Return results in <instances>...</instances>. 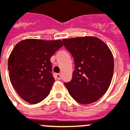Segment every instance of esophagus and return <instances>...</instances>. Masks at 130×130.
<instances>
[{
  "mask_svg": "<svg viewBox=\"0 0 130 130\" xmlns=\"http://www.w3.org/2000/svg\"><path fill=\"white\" fill-rule=\"evenodd\" d=\"M56 78L58 80L61 79V76H60V74H56Z\"/></svg>",
  "mask_w": 130,
  "mask_h": 130,
  "instance_id": "34e87169",
  "label": "esophagus"
}]
</instances>
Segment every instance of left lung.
<instances>
[{
  "label": "left lung",
  "instance_id": "8db88e82",
  "mask_svg": "<svg viewBox=\"0 0 130 130\" xmlns=\"http://www.w3.org/2000/svg\"><path fill=\"white\" fill-rule=\"evenodd\" d=\"M74 58L72 78L64 85L72 98L80 104L95 102L106 93L114 70L113 57L105 42L96 37L63 39Z\"/></svg>",
  "mask_w": 130,
  "mask_h": 130
}]
</instances>
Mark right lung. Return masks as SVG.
<instances>
[{"label":"right lung","mask_w":130,"mask_h":130,"mask_svg":"<svg viewBox=\"0 0 130 130\" xmlns=\"http://www.w3.org/2000/svg\"><path fill=\"white\" fill-rule=\"evenodd\" d=\"M62 46L61 40L36 39L22 40L14 46L8 60L9 77L24 101L36 104L48 95L55 80L50 58Z\"/></svg>","instance_id":"right-lung-1"}]
</instances>
